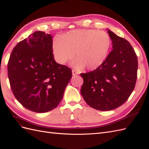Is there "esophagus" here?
<instances>
[{"instance_id":"obj_1","label":"esophagus","mask_w":149,"mask_h":149,"mask_svg":"<svg viewBox=\"0 0 149 149\" xmlns=\"http://www.w3.org/2000/svg\"><path fill=\"white\" fill-rule=\"evenodd\" d=\"M79 74V73H78V72L76 71H75V70H73V71H72V74H73V76L77 75V74Z\"/></svg>"}]
</instances>
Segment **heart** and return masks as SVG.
<instances>
[{
    "label": "heart",
    "mask_w": 149,
    "mask_h": 149,
    "mask_svg": "<svg viewBox=\"0 0 149 149\" xmlns=\"http://www.w3.org/2000/svg\"><path fill=\"white\" fill-rule=\"evenodd\" d=\"M112 48L110 36L97 30L81 29L69 31L55 40L53 52L60 64H65L74 56L72 66L81 70H94L106 61Z\"/></svg>",
    "instance_id": "obj_1"
}]
</instances>
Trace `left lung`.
I'll return each mask as SVG.
<instances>
[{
	"label": "left lung",
	"instance_id": "1",
	"mask_svg": "<svg viewBox=\"0 0 149 149\" xmlns=\"http://www.w3.org/2000/svg\"><path fill=\"white\" fill-rule=\"evenodd\" d=\"M112 50L97 69L81 73L84 82L81 93L85 102L94 109H115L128 100L136 85L138 60L131 45L125 39L107 31Z\"/></svg>",
	"mask_w": 149,
	"mask_h": 149
}]
</instances>
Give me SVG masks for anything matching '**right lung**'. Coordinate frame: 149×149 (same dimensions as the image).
<instances>
[{
    "label": "right lung",
    "instance_id": "obj_1",
    "mask_svg": "<svg viewBox=\"0 0 149 149\" xmlns=\"http://www.w3.org/2000/svg\"><path fill=\"white\" fill-rule=\"evenodd\" d=\"M50 34L36 31L13 48L8 77L17 100L31 111L46 112L58 106L72 71L54 60Z\"/></svg>",
    "mask_w": 149,
    "mask_h": 149
}]
</instances>
